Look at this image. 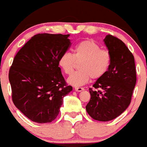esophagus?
<instances>
[{
    "label": "esophagus",
    "instance_id": "34e87169",
    "mask_svg": "<svg viewBox=\"0 0 147 147\" xmlns=\"http://www.w3.org/2000/svg\"><path fill=\"white\" fill-rule=\"evenodd\" d=\"M75 91H76V92H82V91H84V89L82 87H79V86H76V87L74 88Z\"/></svg>",
    "mask_w": 147,
    "mask_h": 147
}]
</instances>
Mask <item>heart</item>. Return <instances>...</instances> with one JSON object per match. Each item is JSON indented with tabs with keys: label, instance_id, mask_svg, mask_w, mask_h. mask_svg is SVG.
Here are the masks:
<instances>
[{
	"label": "heart",
	"instance_id": "heart-1",
	"mask_svg": "<svg viewBox=\"0 0 147 147\" xmlns=\"http://www.w3.org/2000/svg\"><path fill=\"white\" fill-rule=\"evenodd\" d=\"M79 63V71L73 73L68 79L74 86H82L90 79L103 77L111 65L112 55L107 49L94 40H84L76 45L73 54L65 52L60 56L58 65L65 74L70 75Z\"/></svg>",
	"mask_w": 147,
	"mask_h": 147
}]
</instances>
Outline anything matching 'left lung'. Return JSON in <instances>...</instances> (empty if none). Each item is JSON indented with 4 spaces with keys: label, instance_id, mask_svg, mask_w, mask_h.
<instances>
[{
    "label": "left lung",
    "instance_id": "obj_1",
    "mask_svg": "<svg viewBox=\"0 0 147 147\" xmlns=\"http://www.w3.org/2000/svg\"><path fill=\"white\" fill-rule=\"evenodd\" d=\"M104 42L112 55L110 68L89 88L91 98L86 106L93 119L108 121L126 110L136 83L134 57L123 42L107 34Z\"/></svg>",
    "mask_w": 147,
    "mask_h": 147
}]
</instances>
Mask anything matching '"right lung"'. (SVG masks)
<instances>
[{
	"label": "right lung",
	"mask_w": 147,
	"mask_h": 147,
	"mask_svg": "<svg viewBox=\"0 0 147 147\" xmlns=\"http://www.w3.org/2000/svg\"><path fill=\"white\" fill-rule=\"evenodd\" d=\"M68 37L47 33L33 36L18 51L10 67L12 101L34 122L54 121L63 97L73 89L58 66L60 56L71 45Z\"/></svg>",
	"instance_id": "right-lung-1"
}]
</instances>
